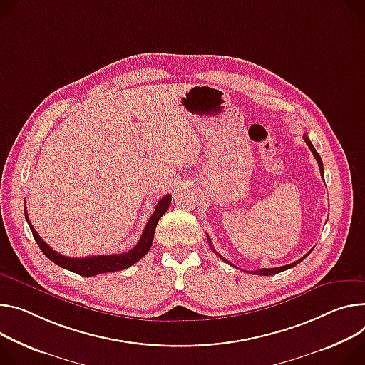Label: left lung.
I'll list each match as a JSON object with an SVG mask.
<instances>
[{"label": "left lung", "mask_w": 365, "mask_h": 365, "mask_svg": "<svg viewBox=\"0 0 365 365\" xmlns=\"http://www.w3.org/2000/svg\"><path fill=\"white\" fill-rule=\"evenodd\" d=\"M303 140L306 141V144L309 145V148L312 150V153H313V155H314V158H316V161L319 163V169H320V173H322V176H323V163H322V158H320V155H319V153L316 151V148L313 147V144H312V141L309 140V137H307V134H304L303 135ZM208 237V236H207ZM208 243H210V246H211V249L214 250V247H212V243H211V239L208 237ZM312 252V250H310ZM310 252L306 255V256H303L302 259H298V260H295V262H292V263H289V264H285V267H279V268H271V269H267V268H263V269H259V271H253L252 274H256V275H275V274H279V272H282V271H287V269H289V268H292V267H295V264H298L300 263L303 259H306L309 255H310ZM220 256V255H218ZM224 262H227V263H230L227 259H224L222 256H220ZM231 267H235L233 263H230Z\"/></svg>", "instance_id": "1"}]
</instances>
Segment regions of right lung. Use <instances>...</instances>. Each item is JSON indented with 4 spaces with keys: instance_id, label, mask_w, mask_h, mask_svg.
Returning a JSON list of instances; mask_svg holds the SVG:
<instances>
[{
    "instance_id": "add662e5",
    "label": "right lung",
    "mask_w": 365,
    "mask_h": 365,
    "mask_svg": "<svg viewBox=\"0 0 365 365\" xmlns=\"http://www.w3.org/2000/svg\"><path fill=\"white\" fill-rule=\"evenodd\" d=\"M170 202H172V195H165V196L161 197L158 204L155 205V210H154L153 215L150 217L148 222L145 224V228L143 231V236H141L140 242L135 245V247H132L129 252L120 253V255H102V256H88V257L63 256V255L55 252L52 247H49L43 242V239L38 235V231L33 228L31 222L29 221V217H27L26 211H24V217H26V221L29 222V227L31 230L33 237H35L38 246L41 247V250L43 252V255L49 260L56 263L58 267L68 269L71 272H76L81 277H94V275H98V274L126 269V268L130 267V264H134L141 257H144L148 253V250L153 245L154 231H155L157 222L165 214V211L169 210Z\"/></svg>"
}]
</instances>
